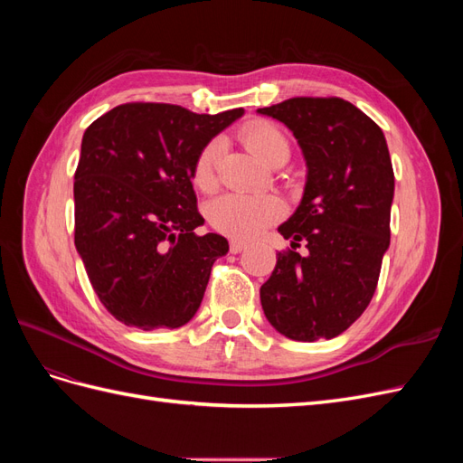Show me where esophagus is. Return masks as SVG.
Instances as JSON below:
<instances>
[{"mask_svg": "<svg viewBox=\"0 0 463 463\" xmlns=\"http://www.w3.org/2000/svg\"><path fill=\"white\" fill-rule=\"evenodd\" d=\"M247 247V243L245 241H240V240H232L230 241V250L233 255H237V253H241V250Z\"/></svg>", "mask_w": 463, "mask_h": 463, "instance_id": "1", "label": "esophagus"}]
</instances>
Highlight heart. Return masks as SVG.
Here are the masks:
<instances>
[{
  "mask_svg": "<svg viewBox=\"0 0 463 463\" xmlns=\"http://www.w3.org/2000/svg\"><path fill=\"white\" fill-rule=\"evenodd\" d=\"M243 143L266 164L288 160L289 141L286 133L269 119H253L240 131ZM222 154L218 138L208 141L193 164V184L201 191H213L216 185V164ZM284 203L274 194H241L228 193L208 204L206 216L210 226L235 240H250L270 223L284 216Z\"/></svg>",
  "mask_w": 463,
  "mask_h": 463,
  "instance_id": "1",
  "label": "heart"
}]
</instances>
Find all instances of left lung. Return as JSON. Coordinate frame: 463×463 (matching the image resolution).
<instances>
[{"label": "left lung", "mask_w": 463, "mask_h": 463, "mask_svg": "<svg viewBox=\"0 0 463 463\" xmlns=\"http://www.w3.org/2000/svg\"><path fill=\"white\" fill-rule=\"evenodd\" d=\"M259 114L286 123L307 160L301 204L278 228L279 250L260 286L270 325L298 342L335 338L367 309L390 245L394 170L383 129L335 96H298ZM303 241L310 250L301 258Z\"/></svg>", "instance_id": "obj_1"}]
</instances>
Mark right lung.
<instances>
[{"label":"right lung","mask_w":463,"mask_h":463,"mask_svg":"<svg viewBox=\"0 0 463 463\" xmlns=\"http://www.w3.org/2000/svg\"><path fill=\"white\" fill-rule=\"evenodd\" d=\"M243 116L158 102L106 111L82 135L75 172V247L98 299L133 328H179L201 307L226 237L199 235V150Z\"/></svg>","instance_id":"obj_1"}]
</instances>
